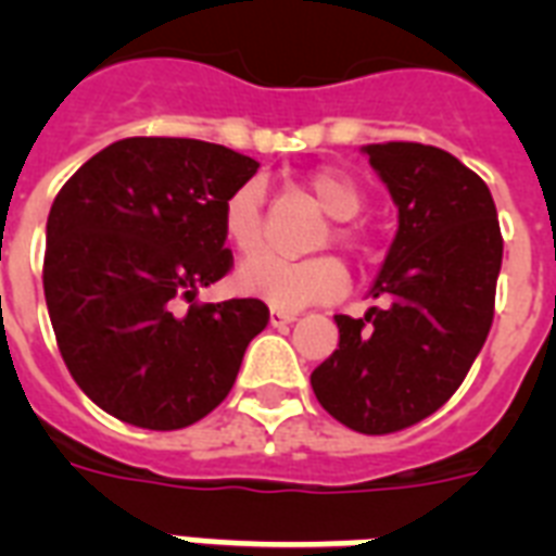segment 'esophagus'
<instances>
[{
	"mask_svg": "<svg viewBox=\"0 0 556 556\" xmlns=\"http://www.w3.org/2000/svg\"><path fill=\"white\" fill-rule=\"evenodd\" d=\"M294 320H296L294 314L270 312V326H274V329H279V326H291V323H294Z\"/></svg>",
	"mask_w": 556,
	"mask_h": 556,
	"instance_id": "obj_1",
	"label": "esophagus"
}]
</instances>
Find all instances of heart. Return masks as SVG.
<instances>
[{
    "instance_id": "obj_1",
    "label": "heart",
    "mask_w": 556,
    "mask_h": 556,
    "mask_svg": "<svg viewBox=\"0 0 556 556\" xmlns=\"http://www.w3.org/2000/svg\"><path fill=\"white\" fill-rule=\"evenodd\" d=\"M305 185L323 213L334 218L331 239L343 248H355L357 239L346 227V222L364 210L361 187L338 169H320V173L308 176ZM222 230H225L227 242L233 244V251H239L242 256L260 251L262 239H265V190L260 181H248L227 195L225 207H222ZM326 242H329V236L323 233L317 239V248H323ZM233 282L239 294L256 296L270 308L300 312L305 305L329 303L343 294L346 270L331 256H312V260L300 262L256 256L236 270Z\"/></svg>"
}]
</instances>
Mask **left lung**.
I'll return each mask as SVG.
<instances>
[{
  "instance_id": "1",
  "label": "left lung",
  "mask_w": 556,
  "mask_h": 556,
  "mask_svg": "<svg viewBox=\"0 0 556 556\" xmlns=\"http://www.w3.org/2000/svg\"><path fill=\"white\" fill-rule=\"evenodd\" d=\"M397 207L371 282L380 305L338 314L340 343L312 371L323 409L366 435L432 415L465 380L493 323L502 268L496 204L482 178L439 147H361Z\"/></svg>"
}]
</instances>
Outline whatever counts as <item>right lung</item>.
Here are the masks:
<instances>
[{"label":"right lung","mask_w":556,"mask_h":556,"mask_svg":"<svg viewBox=\"0 0 556 556\" xmlns=\"http://www.w3.org/2000/svg\"><path fill=\"white\" fill-rule=\"evenodd\" d=\"M260 161L192 138H124L51 204L46 305L65 366L121 421L181 430L233 387L262 300L190 305L230 270L222 207Z\"/></svg>","instance_id":"obj_1"}]
</instances>
